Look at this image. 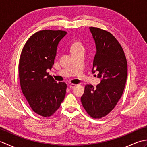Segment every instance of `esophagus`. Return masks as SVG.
Segmentation results:
<instances>
[{"label":"esophagus","instance_id":"1","mask_svg":"<svg viewBox=\"0 0 147 147\" xmlns=\"http://www.w3.org/2000/svg\"><path fill=\"white\" fill-rule=\"evenodd\" d=\"M76 86V85H75V84H71V85H69V88L70 89H73L74 88V87H75Z\"/></svg>","mask_w":147,"mask_h":147}]
</instances>
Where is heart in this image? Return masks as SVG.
<instances>
[{
  "mask_svg": "<svg viewBox=\"0 0 147 147\" xmlns=\"http://www.w3.org/2000/svg\"><path fill=\"white\" fill-rule=\"evenodd\" d=\"M84 50L85 49H84L83 45L80 42L74 43L71 47V51L72 54L80 52H84Z\"/></svg>",
  "mask_w": 147,
  "mask_h": 147,
  "instance_id": "obj_1",
  "label": "heart"
}]
</instances>
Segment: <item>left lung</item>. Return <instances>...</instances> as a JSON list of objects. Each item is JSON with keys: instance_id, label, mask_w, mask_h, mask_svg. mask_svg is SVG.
<instances>
[{"instance_id": "obj_1", "label": "left lung", "mask_w": 147, "mask_h": 147, "mask_svg": "<svg viewBox=\"0 0 147 147\" xmlns=\"http://www.w3.org/2000/svg\"><path fill=\"white\" fill-rule=\"evenodd\" d=\"M89 28L96 46L92 71H98L101 81L95 88L86 85L81 101L87 113L96 119L107 115L119 100L126 82L127 64L123 48L111 33Z\"/></svg>"}]
</instances>
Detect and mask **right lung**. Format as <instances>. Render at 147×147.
Here are the masks:
<instances>
[{
    "mask_svg": "<svg viewBox=\"0 0 147 147\" xmlns=\"http://www.w3.org/2000/svg\"><path fill=\"white\" fill-rule=\"evenodd\" d=\"M61 30H42L28 40L19 62V76L23 95L32 110L49 117L64 100L67 85L57 83L46 71L54 64L59 42L66 35Z\"/></svg>",
    "mask_w": 147,
    "mask_h": 147,
    "instance_id": "add662e5",
    "label": "right lung"
}]
</instances>
